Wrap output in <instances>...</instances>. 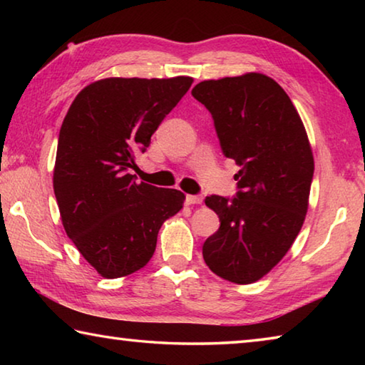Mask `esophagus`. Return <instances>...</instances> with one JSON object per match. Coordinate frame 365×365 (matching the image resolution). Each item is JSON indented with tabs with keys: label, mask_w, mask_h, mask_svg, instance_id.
I'll return each instance as SVG.
<instances>
[{
	"label": "esophagus",
	"mask_w": 365,
	"mask_h": 365,
	"mask_svg": "<svg viewBox=\"0 0 365 365\" xmlns=\"http://www.w3.org/2000/svg\"><path fill=\"white\" fill-rule=\"evenodd\" d=\"M187 205H201L202 202V196L200 195H187Z\"/></svg>",
	"instance_id": "obj_1"
}]
</instances>
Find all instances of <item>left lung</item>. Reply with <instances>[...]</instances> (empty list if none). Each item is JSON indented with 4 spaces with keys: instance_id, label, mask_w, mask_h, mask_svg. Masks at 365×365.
<instances>
[{
    "instance_id": "8db88e82",
    "label": "left lung",
    "mask_w": 365,
    "mask_h": 365,
    "mask_svg": "<svg viewBox=\"0 0 365 365\" xmlns=\"http://www.w3.org/2000/svg\"><path fill=\"white\" fill-rule=\"evenodd\" d=\"M211 113L225 158L240 168L233 197L207 196L219 230L202 245L215 275L252 283L292 248L307 212L314 158L285 90L264 73L205 80L191 90Z\"/></svg>"
}]
</instances>
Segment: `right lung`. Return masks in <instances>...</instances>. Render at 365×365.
<instances>
[{
    "label": "right lung",
    "mask_w": 365,
    "mask_h": 365,
    "mask_svg": "<svg viewBox=\"0 0 365 365\" xmlns=\"http://www.w3.org/2000/svg\"><path fill=\"white\" fill-rule=\"evenodd\" d=\"M193 83L191 77L104 78L80 91L59 132L53 187L64 230L104 279L145 267L178 190L137 183L135 154Z\"/></svg>",
    "instance_id": "add662e5"
}]
</instances>
